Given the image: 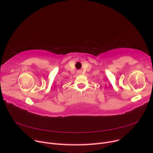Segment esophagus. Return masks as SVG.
<instances>
[{
  "instance_id": "1",
  "label": "esophagus",
  "mask_w": 153,
  "mask_h": 153,
  "mask_svg": "<svg viewBox=\"0 0 153 153\" xmlns=\"http://www.w3.org/2000/svg\"><path fill=\"white\" fill-rule=\"evenodd\" d=\"M77 72H78V73H79V74H81V72H82V71H81V70H79V71H78Z\"/></svg>"
}]
</instances>
